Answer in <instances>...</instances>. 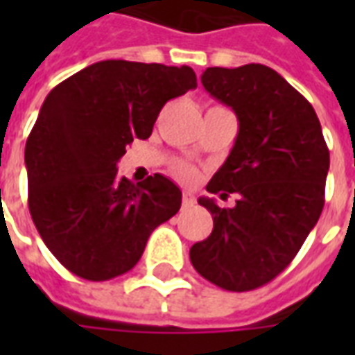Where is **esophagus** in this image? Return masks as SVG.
<instances>
[{
  "mask_svg": "<svg viewBox=\"0 0 355 355\" xmlns=\"http://www.w3.org/2000/svg\"><path fill=\"white\" fill-rule=\"evenodd\" d=\"M193 205H196V198H193V193L190 192L182 193V207L188 209V207H193Z\"/></svg>",
  "mask_w": 355,
  "mask_h": 355,
  "instance_id": "1",
  "label": "esophagus"
}]
</instances>
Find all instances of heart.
Wrapping results in <instances>:
<instances>
[{"instance_id":"heart-1","label":"heart","mask_w":355,"mask_h":355,"mask_svg":"<svg viewBox=\"0 0 355 355\" xmlns=\"http://www.w3.org/2000/svg\"><path fill=\"white\" fill-rule=\"evenodd\" d=\"M175 173H177V177L184 178V180L193 177V171L190 169L188 165H177V167H175Z\"/></svg>"}]
</instances>
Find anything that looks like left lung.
Segmentation results:
<instances>
[{
  "label": "left lung",
  "instance_id": "8db88e82",
  "mask_svg": "<svg viewBox=\"0 0 355 355\" xmlns=\"http://www.w3.org/2000/svg\"><path fill=\"white\" fill-rule=\"evenodd\" d=\"M201 83L239 121L207 192L238 200L232 209L198 200L213 215V232L193 243L190 261L220 289H259L289 266L320 218L329 148L312 104L272 68H207Z\"/></svg>",
  "mask_w": 355,
  "mask_h": 355
}]
</instances>
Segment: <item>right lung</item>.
Listing matches in <instances>:
<instances>
[{
	"mask_svg": "<svg viewBox=\"0 0 355 355\" xmlns=\"http://www.w3.org/2000/svg\"><path fill=\"white\" fill-rule=\"evenodd\" d=\"M196 85L190 66L102 60L47 94L24 150L28 207L66 270L89 282L125 274L150 234L177 215L175 182L154 175L132 184L117 162L152 135L165 102Z\"/></svg>",
	"mask_w": 355,
	"mask_h": 355,
	"instance_id": "add662e5",
	"label": "right lung"
}]
</instances>
